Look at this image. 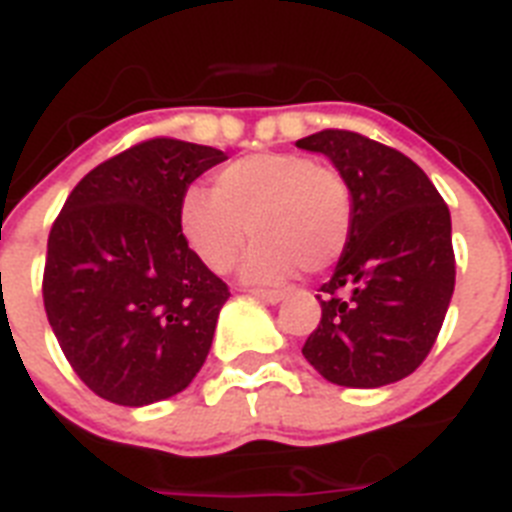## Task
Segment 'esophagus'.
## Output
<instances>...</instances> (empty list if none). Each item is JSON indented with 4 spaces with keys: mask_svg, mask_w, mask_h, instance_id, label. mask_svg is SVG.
Returning <instances> with one entry per match:
<instances>
[{
    "mask_svg": "<svg viewBox=\"0 0 512 512\" xmlns=\"http://www.w3.org/2000/svg\"><path fill=\"white\" fill-rule=\"evenodd\" d=\"M249 294H255L257 299H263L268 304H278L286 299V291H276V289H249Z\"/></svg>",
    "mask_w": 512,
    "mask_h": 512,
    "instance_id": "1",
    "label": "esophagus"
}]
</instances>
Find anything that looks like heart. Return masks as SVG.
I'll use <instances>...</instances> for the list:
<instances>
[{"label": "heart", "mask_w": 512, "mask_h": 512, "mask_svg": "<svg viewBox=\"0 0 512 512\" xmlns=\"http://www.w3.org/2000/svg\"><path fill=\"white\" fill-rule=\"evenodd\" d=\"M184 242L205 268L226 273L249 236L244 276L281 281L299 265L333 268L349 247L354 195L349 179L328 163L299 153H255L226 163L213 192L187 187L176 205Z\"/></svg>", "instance_id": "heart-1"}]
</instances>
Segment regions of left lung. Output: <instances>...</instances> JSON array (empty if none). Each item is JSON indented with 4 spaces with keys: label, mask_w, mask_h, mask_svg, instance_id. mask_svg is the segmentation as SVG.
<instances>
[{
    "label": "left lung",
    "mask_w": 512,
    "mask_h": 512,
    "mask_svg": "<svg viewBox=\"0 0 512 512\" xmlns=\"http://www.w3.org/2000/svg\"><path fill=\"white\" fill-rule=\"evenodd\" d=\"M325 153L351 184L354 229L320 286L322 317L304 359L346 388H382L427 359L455 289L450 210L401 150L351 130L296 140Z\"/></svg>",
    "instance_id": "left-lung-1"
}]
</instances>
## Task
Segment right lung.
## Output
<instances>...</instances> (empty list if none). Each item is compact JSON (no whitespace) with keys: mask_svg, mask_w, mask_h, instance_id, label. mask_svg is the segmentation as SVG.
Masks as SVG:
<instances>
[{"mask_svg":"<svg viewBox=\"0 0 512 512\" xmlns=\"http://www.w3.org/2000/svg\"><path fill=\"white\" fill-rule=\"evenodd\" d=\"M218 148L150 137L77 182L49 231L44 307L75 375L119 406L182 393L229 286L184 242L176 205Z\"/></svg>","mask_w":512,"mask_h":512,"instance_id":"add662e5","label":"right lung"}]
</instances>
